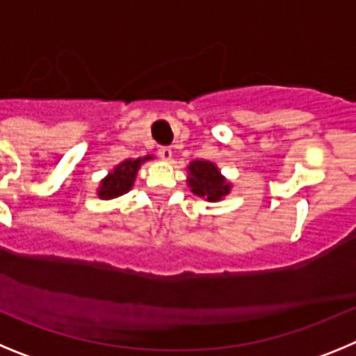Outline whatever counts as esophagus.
Returning <instances> with one entry per match:
<instances>
[{
    "label": "esophagus",
    "mask_w": 356,
    "mask_h": 356,
    "mask_svg": "<svg viewBox=\"0 0 356 356\" xmlns=\"http://www.w3.org/2000/svg\"><path fill=\"white\" fill-rule=\"evenodd\" d=\"M159 155H160V159L165 160V162H169V160L172 159V151H171V147H168V146L160 147V149H159Z\"/></svg>",
    "instance_id": "34e87169"
}]
</instances>
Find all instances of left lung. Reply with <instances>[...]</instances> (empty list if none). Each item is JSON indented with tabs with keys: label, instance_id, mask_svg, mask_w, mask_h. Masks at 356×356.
I'll return each instance as SVG.
<instances>
[{
	"label": "left lung",
	"instance_id": "1",
	"mask_svg": "<svg viewBox=\"0 0 356 356\" xmlns=\"http://www.w3.org/2000/svg\"><path fill=\"white\" fill-rule=\"evenodd\" d=\"M187 184L196 196L209 201H219L229 193L232 185L226 181L216 163L207 160H194L188 163Z\"/></svg>",
	"mask_w": 356,
	"mask_h": 356
}]
</instances>
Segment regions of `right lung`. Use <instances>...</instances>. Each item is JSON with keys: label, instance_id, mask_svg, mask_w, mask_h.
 Instances as JSON below:
<instances>
[{"label": "right lung", "instance_id": "right-lung-1", "mask_svg": "<svg viewBox=\"0 0 356 356\" xmlns=\"http://www.w3.org/2000/svg\"><path fill=\"white\" fill-rule=\"evenodd\" d=\"M151 159H153V156L147 155L144 156V159L124 160V162L119 163L114 171H110L102 180L99 188H97V196L102 197V200H114V197L127 194L131 188V185H134L135 176H137L140 163H144L146 160Z\"/></svg>", "mask_w": 356, "mask_h": 356}]
</instances>
